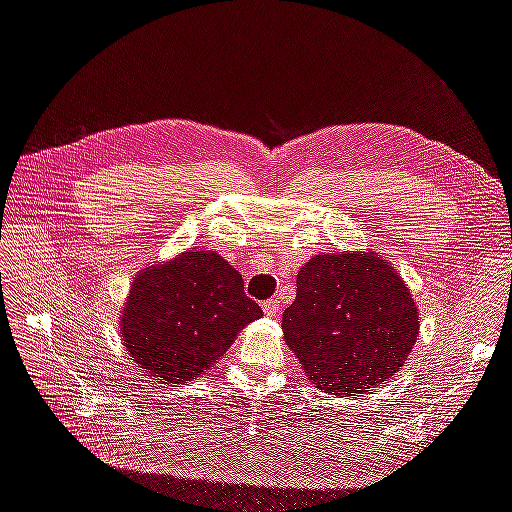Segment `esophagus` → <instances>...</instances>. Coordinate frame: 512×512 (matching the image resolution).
Wrapping results in <instances>:
<instances>
[{
	"label": "esophagus",
	"mask_w": 512,
	"mask_h": 512,
	"mask_svg": "<svg viewBox=\"0 0 512 512\" xmlns=\"http://www.w3.org/2000/svg\"><path fill=\"white\" fill-rule=\"evenodd\" d=\"M262 309H265V314L269 318H273V316H277V312H280V301H277V299H267L265 303H262Z\"/></svg>",
	"instance_id": "34e87169"
}]
</instances>
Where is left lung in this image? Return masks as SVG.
<instances>
[{
    "instance_id": "1",
    "label": "left lung",
    "mask_w": 512,
    "mask_h": 512,
    "mask_svg": "<svg viewBox=\"0 0 512 512\" xmlns=\"http://www.w3.org/2000/svg\"><path fill=\"white\" fill-rule=\"evenodd\" d=\"M282 329L309 380L348 397L382 386L401 369L418 335V309L384 260L320 254L301 267Z\"/></svg>"
}]
</instances>
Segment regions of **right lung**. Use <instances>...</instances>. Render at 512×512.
<instances>
[{
    "instance_id": "add662e5",
    "label": "right lung",
    "mask_w": 512,
    "mask_h": 512,
    "mask_svg": "<svg viewBox=\"0 0 512 512\" xmlns=\"http://www.w3.org/2000/svg\"><path fill=\"white\" fill-rule=\"evenodd\" d=\"M262 316L243 277L215 252H185L136 277L121 316L123 346L147 374L166 382L200 376L237 333Z\"/></svg>"
}]
</instances>
